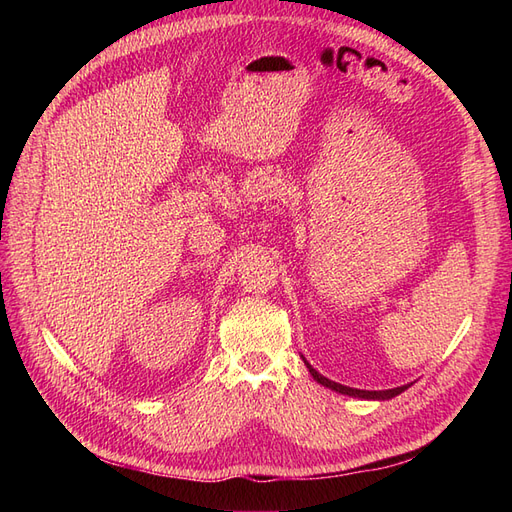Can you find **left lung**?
<instances>
[{
  "label": "left lung",
  "mask_w": 512,
  "mask_h": 512,
  "mask_svg": "<svg viewBox=\"0 0 512 512\" xmlns=\"http://www.w3.org/2000/svg\"><path fill=\"white\" fill-rule=\"evenodd\" d=\"M303 361H305V356H303ZM305 365H307V369H309V374L314 376V380L316 382H320L322 386H327V389H331V391H335V393H342V395H350V397H361V399H391V397H395V395H399V393H404L410 384H404V386H397V389H386V391H361V389H352V386H344V384H339V382H333V380H329V378H324L322 374H318V371L309 365L307 361H305Z\"/></svg>",
  "instance_id": "1"
}]
</instances>
